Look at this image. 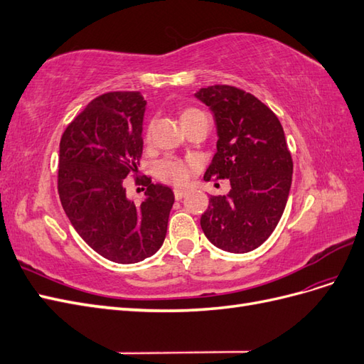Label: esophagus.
<instances>
[{
	"label": "esophagus",
	"mask_w": 364,
	"mask_h": 364,
	"mask_svg": "<svg viewBox=\"0 0 364 364\" xmlns=\"http://www.w3.org/2000/svg\"><path fill=\"white\" fill-rule=\"evenodd\" d=\"M185 196H186V190H182V188H176L174 190V199L176 200H182Z\"/></svg>",
	"instance_id": "esophagus-1"
}]
</instances>
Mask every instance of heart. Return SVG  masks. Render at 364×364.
Segmentation results:
<instances>
[{
    "label": "heart",
    "mask_w": 364,
    "mask_h": 364,
    "mask_svg": "<svg viewBox=\"0 0 364 364\" xmlns=\"http://www.w3.org/2000/svg\"><path fill=\"white\" fill-rule=\"evenodd\" d=\"M202 112L197 111V109H186V111L182 112L181 118L182 121L193 118L200 115ZM156 176L164 181V182H168V183H174V185H181L185 183L186 181L190 179V167L188 165H185L181 161H176V159H162L156 164Z\"/></svg>",
    "instance_id": "obj_1"
}]
</instances>
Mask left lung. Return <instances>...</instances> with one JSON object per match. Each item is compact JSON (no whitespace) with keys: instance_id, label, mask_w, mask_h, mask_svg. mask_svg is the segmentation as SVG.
<instances>
[{"instance_id":"left-lung-1","label":"left lung","mask_w":364,"mask_h":364,"mask_svg":"<svg viewBox=\"0 0 364 364\" xmlns=\"http://www.w3.org/2000/svg\"><path fill=\"white\" fill-rule=\"evenodd\" d=\"M217 127V151L205 181L229 179L226 196H211L200 226L226 252L259 247L279 223L291 186L293 161L278 117L257 97L234 86L200 87Z\"/></svg>"}]
</instances>
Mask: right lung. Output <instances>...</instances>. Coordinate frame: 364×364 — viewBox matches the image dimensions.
<instances>
[{"mask_svg":"<svg viewBox=\"0 0 364 364\" xmlns=\"http://www.w3.org/2000/svg\"><path fill=\"white\" fill-rule=\"evenodd\" d=\"M141 92H107L85 107L59 149L58 188L65 214L85 243L109 261L135 264L159 250L174 203L170 186L146 182V199L135 205L124 179L142 155Z\"/></svg>","mask_w":364,"mask_h":364,"instance_id":"1","label":"right lung"}]
</instances>
